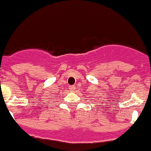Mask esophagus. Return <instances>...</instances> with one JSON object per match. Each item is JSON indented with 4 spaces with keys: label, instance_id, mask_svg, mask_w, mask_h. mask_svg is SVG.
Segmentation results:
<instances>
[{
    "label": "esophagus",
    "instance_id": "34e87169",
    "mask_svg": "<svg viewBox=\"0 0 151 151\" xmlns=\"http://www.w3.org/2000/svg\"><path fill=\"white\" fill-rule=\"evenodd\" d=\"M69 90H70V91H73L76 90V87L74 86H69Z\"/></svg>",
    "mask_w": 151,
    "mask_h": 151
}]
</instances>
